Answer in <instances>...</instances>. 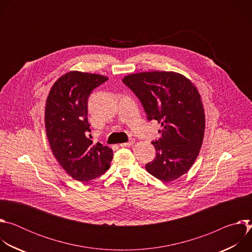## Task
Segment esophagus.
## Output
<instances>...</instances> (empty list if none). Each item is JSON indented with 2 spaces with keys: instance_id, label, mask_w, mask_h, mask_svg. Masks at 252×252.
I'll use <instances>...</instances> for the list:
<instances>
[{
  "instance_id": "obj_1",
  "label": "esophagus",
  "mask_w": 252,
  "mask_h": 252,
  "mask_svg": "<svg viewBox=\"0 0 252 252\" xmlns=\"http://www.w3.org/2000/svg\"><path fill=\"white\" fill-rule=\"evenodd\" d=\"M133 142H134V140L133 139H130V140H128L127 142H124V143H121V147L122 148H127V147H130L131 145H133Z\"/></svg>"
}]
</instances>
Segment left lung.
Wrapping results in <instances>:
<instances>
[{"label":"left lung","mask_w":252,"mask_h":252,"mask_svg":"<svg viewBox=\"0 0 252 252\" xmlns=\"http://www.w3.org/2000/svg\"><path fill=\"white\" fill-rule=\"evenodd\" d=\"M123 83L140 100L147 119L163 127L160 137L152 142L157 156L146 169L161 182L181 177L195 161L204 135L205 117L197 89L173 71L132 74Z\"/></svg>","instance_id":"left-lung-1"}]
</instances>
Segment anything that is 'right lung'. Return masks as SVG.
I'll list each match as a JSON object with an SVG mask.
<instances>
[{"mask_svg":"<svg viewBox=\"0 0 252 252\" xmlns=\"http://www.w3.org/2000/svg\"><path fill=\"white\" fill-rule=\"evenodd\" d=\"M106 77L69 71L52 87L47 98L45 124L52 152L65 172L76 181L100 176L113 159L112 149L94 145L88 133V98Z\"/></svg>","mask_w":252,"mask_h":252,"instance_id":"add662e5","label":"right lung"}]
</instances>
